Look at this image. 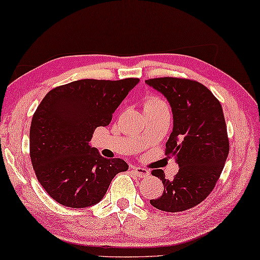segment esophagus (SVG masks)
<instances>
[{
  "label": "esophagus",
  "mask_w": 260,
  "mask_h": 260,
  "mask_svg": "<svg viewBox=\"0 0 260 260\" xmlns=\"http://www.w3.org/2000/svg\"><path fill=\"white\" fill-rule=\"evenodd\" d=\"M133 171H134V173L140 178H146L150 174V172L143 167H134Z\"/></svg>",
  "instance_id": "obj_1"
}]
</instances>
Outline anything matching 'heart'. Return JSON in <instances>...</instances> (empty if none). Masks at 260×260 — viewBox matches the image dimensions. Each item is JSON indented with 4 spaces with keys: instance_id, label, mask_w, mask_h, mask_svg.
<instances>
[{
    "instance_id": "heart-1",
    "label": "heart",
    "mask_w": 260,
    "mask_h": 260,
    "mask_svg": "<svg viewBox=\"0 0 260 260\" xmlns=\"http://www.w3.org/2000/svg\"><path fill=\"white\" fill-rule=\"evenodd\" d=\"M161 106H167V105L164 100H161L160 98H156V96L148 98L146 104H144V109H156V107H161Z\"/></svg>"
}]
</instances>
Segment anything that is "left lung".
<instances>
[{
    "mask_svg": "<svg viewBox=\"0 0 260 260\" xmlns=\"http://www.w3.org/2000/svg\"><path fill=\"white\" fill-rule=\"evenodd\" d=\"M146 83L166 98L173 114V130L166 143V155L174 157L179 171L160 178L164 192L150 200L154 208L167 212L191 209L214 190L229 153L223 111L216 98L200 82L177 77L147 80Z\"/></svg>",
    "mask_w": 260,
    "mask_h": 260,
    "instance_id": "left-lung-1",
    "label": "left lung"
}]
</instances>
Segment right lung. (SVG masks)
<instances>
[{
  "mask_svg": "<svg viewBox=\"0 0 260 260\" xmlns=\"http://www.w3.org/2000/svg\"><path fill=\"white\" fill-rule=\"evenodd\" d=\"M138 79L79 80L46 94L32 118L29 155L40 185L69 208H88L127 171L122 159H105L90 146L94 130L107 126Z\"/></svg>",
  "mask_w": 260,
  "mask_h": 260,
  "instance_id": "add662e5",
  "label": "right lung"
}]
</instances>
